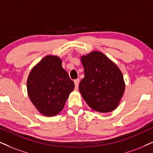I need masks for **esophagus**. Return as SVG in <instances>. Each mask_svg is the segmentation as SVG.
Wrapping results in <instances>:
<instances>
[{
    "label": "esophagus",
    "instance_id": "34e87169",
    "mask_svg": "<svg viewBox=\"0 0 153 153\" xmlns=\"http://www.w3.org/2000/svg\"><path fill=\"white\" fill-rule=\"evenodd\" d=\"M74 82H75V88L78 89V85H79V82H80V80L79 79H75L74 80Z\"/></svg>",
    "mask_w": 153,
    "mask_h": 153
}]
</instances>
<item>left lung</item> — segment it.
<instances>
[{
    "instance_id": "left-lung-1",
    "label": "left lung",
    "mask_w": 153,
    "mask_h": 153,
    "mask_svg": "<svg viewBox=\"0 0 153 153\" xmlns=\"http://www.w3.org/2000/svg\"><path fill=\"white\" fill-rule=\"evenodd\" d=\"M85 77L79 84L81 95L94 111L107 113L118 107L125 90L122 73L100 51L81 57Z\"/></svg>"
}]
</instances>
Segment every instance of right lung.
<instances>
[{"label": "right lung", "mask_w": 153, "mask_h": 153, "mask_svg": "<svg viewBox=\"0 0 153 153\" xmlns=\"http://www.w3.org/2000/svg\"><path fill=\"white\" fill-rule=\"evenodd\" d=\"M59 57L46 56L29 75L27 82L31 102L46 117H53L62 111L75 84L63 68Z\"/></svg>", "instance_id": "right-lung-1"}]
</instances>
